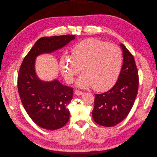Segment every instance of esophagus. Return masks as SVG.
I'll return each mask as SVG.
<instances>
[{"mask_svg": "<svg viewBox=\"0 0 157 157\" xmlns=\"http://www.w3.org/2000/svg\"><path fill=\"white\" fill-rule=\"evenodd\" d=\"M75 94L77 96H80L83 94V92H82L78 90H75Z\"/></svg>", "mask_w": 157, "mask_h": 157, "instance_id": "esophagus-1", "label": "esophagus"}]
</instances>
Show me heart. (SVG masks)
Returning <instances> with one entry per match:
<instances>
[{
    "label": "heart",
    "mask_w": 157,
    "mask_h": 157,
    "mask_svg": "<svg viewBox=\"0 0 157 157\" xmlns=\"http://www.w3.org/2000/svg\"><path fill=\"white\" fill-rule=\"evenodd\" d=\"M71 54L63 55L59 62L67 82L71 83L82 68L84 73L77 80L80 87H93L94 90L103 92L116 82L123 64L122 52L117 46L88 38L77 44L72 48Z\"/></svg>",
    "instance_id": "1"
}]
</instances>
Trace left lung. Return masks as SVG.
<instances>
[{
    "label": "left lung",
    "instance_id": "left-lung-1",
    "mask_svg": "<svg viewBox=\"0 0 157 157\" xmlns=\"http://www.w3.org/2000/svg\"><path fill=\"white\" fill-rule=\"evenodd\" d=\"M123 64L118 79L107 92L96 94L92 111L94 121L100 125L112 127L126 117L136 98L139 75L133 55L123 44Z\"/></svg>",
    "mask_w": 157,
    "mask_h": 157
}]
</instances>
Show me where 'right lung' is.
<instances>
[{
    "label": "right lung",
    "instance_id": "obj_1",
    "mask_svg": "<svg viewBox=\"0 0 157 157\" xmlns=\"http://www.w3.org/2000/svg\"><path fill=\"white\" fill-rule=\"evenodd\" d=\"M75 38V35L43 37L24 59L18 75V90L27 113L41 128L55 130L62 128L70 119L67 106L73 98V88L58 80L44 82L35 71L36 57L60 49Z\"/></svg>",
    "mask_w": 157,
    "mask_h": 157
}]
</instances>
